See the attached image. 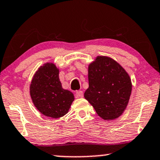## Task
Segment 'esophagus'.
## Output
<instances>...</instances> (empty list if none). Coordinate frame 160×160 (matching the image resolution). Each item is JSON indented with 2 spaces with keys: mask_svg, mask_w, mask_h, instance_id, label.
<instances>
[{
  "mask_svg": "<svg viewBox=\"0 0 160 160\" xmlns=\"http://www.w3.org/2000/svg\"><path fill=\"white\" fill-rule=\"evenodd\" d=\"M77 98H82L83 97V92L82 91H78L76 92Z\"/></svg>",
  "mask_w": 160,
  "mask_h": 160,
  "instance_id": "34e87169",
  "label": "esophagus"
}]
</instances>
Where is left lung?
Returning <instances> with one entry per match:
<instances>
[{"mask_svg": "<svg viewBox=\"0 0 160 160\" xmlns=\"http://www.w3.org/2000/svg\"><path fill=\"white\" fill-rule=\"evenodd\" d=\"M88 73L89 86L85 99L105 121L118 118L130 98L132 84L129 74L114 59L104 55L90 63Z\"/></svg>", "mask_w": 160, "mask_h": 160, "instance_id": "left-lung-1", "label": "left lung"}]
</instances>
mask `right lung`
<instances>
[{"instance_id":"right-lung-1","label":"right lung","mask_w":160,"mask_h":160,"mask_svg":"<svg viewBox=\"0 0 160 160\" xmlns=\"http://www.w3.org/2000/svg\"><path fill=\"white\" fill-rule=\"evenodd\" d=\"M30 96L36 108L52 118L65 116L74 100L73 93L62 88L59 69L51 62L44 63L35 72L30 85Z\"/></svg>"}]
</instances>
